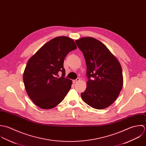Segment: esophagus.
<instances>
[{
	"label": "esophagus",
	"instance_id": "34e87169",
	"mask_svg": "<svg viewBox=\"0 0 146 146\" xmlns=\"http://www.w3.org/2000/svg\"><path fill=\"white\" fill-rule=\"evenodd\" d=\"M80 81V79L79 78H77L76 80H73V82L74 84H76V83Z\"/></svg>",
	"mask_w": 146,
	"mask_h": 146
}]
</instances>
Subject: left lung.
Instances as JSON below:
<instances>
[{"label": "left lung", "mask_w": 146, "mask_h": 146, "mask_svg": "<svg viewBox=\"0 0 146 146\" xmlns=\"http://www.w3.org/2000/svg\"><path fill=\"white\" fill-rule=\"evenodd\" d=\"M85 58L87 88L82 100L90 107L102 110L111 106L123 86L121 66L116 57L100 41L84 37L76 40Z\"/></svg>", "instance_id": "8db88e82"}]
</instances>
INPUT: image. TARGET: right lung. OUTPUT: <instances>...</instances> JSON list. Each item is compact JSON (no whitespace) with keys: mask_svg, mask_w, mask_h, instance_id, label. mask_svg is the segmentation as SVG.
Here are the masks:
<instances>
[{"mask_svg":"<svg viewBox=\"0 0 146 146\" xmlns=\"http://www.w3.org/2000/svg\"><path fill=\"white\" fill-rule=\"evenodd\" d=\"M76 48L72 39L56 37L44 44L28 61L24 83L28 96L38 107L54 108L67 95L72 81L64 77V60L70 51ZM58 72L62 73L60 78Z\"/></svg>","mask_w":146,"mask_h":146,"instance_id":"add662e5","label":"right lung"}]
</instances>
